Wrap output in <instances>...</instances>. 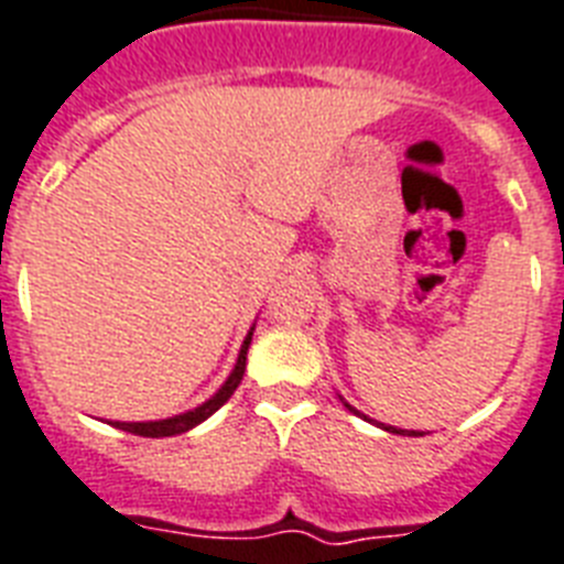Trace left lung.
Segmentation results:
<instances>
[{
    "mask_svg": "<svg viewBox=\"0 0 564 564\" xmlns=\"http://www.w3.org/2000/svg\"><path fill=\"white\" fill-rule=\"evenodd\" d=\"M345 405H347V402H345ZM347 409L354 411V414H359V411H356L354 405H347ZM359 416H361V414H359ZM382 429H386V432H393V434H420V432H409V429H391V425H386V423H382Z\"/></svg>",
    "mask_w": 564,
    "mask_h": 564,
    "instance_id": "1",
    "label": "left lung"
}]
</instances>
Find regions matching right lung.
<instances>
[{"mask_svg":"<svg viewBox=\"0 0 564 564\" xmlns=\"http://www.w3.org/2000/svg\"><path fill=\"white\" fill-rule=\"evenodd\" d=\"M251 333H254V327L249 329V336H246V341H242L235 370L228 373V379H226V382H223V388H219V391L214 393L210 400H205L203 405H196L194 411H185V414L167 416V420H150V423H112V425H116V429H121V432L139 434V437H173V434L191 432L194 425H199V423H203V420H208V416L214 414V411L223 409V405H226V402H228V397H231V393L237 391L242 373H246V354H249Z\"/></svg>","mask_w":564,"mask_h":564,"instance_id":"add662e5","label":"right lung"}]
</instances>
